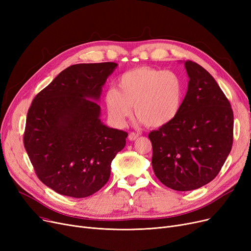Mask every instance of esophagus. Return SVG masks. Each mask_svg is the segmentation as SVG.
I'll return each instance as SVG.
<instances>
[{"label": "esophagus", "mask_w": 251, "mask_h": 251, "mask_svg": "<svg viewBox=\"0 0 251 251\" xmlns=\"http://www.w3.org/2000/svg\"><path fill=\"white\" fill-rule=\"evenodd\" d=\"M138 136H139V133H136V132H130V133H129L128 138H129V140L133 141V140L137 139V137H138Z\"/></svg>", "instance_id": "esophagus-1"}]
</instances>
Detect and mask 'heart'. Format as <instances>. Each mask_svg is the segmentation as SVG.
<instances>
[{
	"instance_id": "1",
	"label": "heart",
	"mask_w": 251,
	"mask_h": 251,
	"mask_svg": "<svg viewBox=\"0 0 251 251\" xmlns=\"http://www.w3.org/2000/svg\"><path fill=\"white\" fill-rule=\"evenodd\" d=\"M184 97V82L173 71L138 67L125 72L104 95L111 120L124 124L133 105L135 117L147 127H161L179 114Z\"/></svg>"
}]
</instances>
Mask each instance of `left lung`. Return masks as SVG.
<instances>
[{"label": "left lung", "instance_id": "obj_1", "mask_svg": "<svg viewBox=\"0 0 251 251\" xmlns=\"http://www.w3.org/2000/svg\"><path fill=\"white\" fill-rule=\"evenodd\" d=\"M188 90L172 122L149 134L153 172L177 191L200 188L214 180L233 144L234 116L214 77L187 60Z\"/></svg>", "mask_w": 251, "mask_h": 251}]
</instances>
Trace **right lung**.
<instances>
[{
  "mask_svg": "<svg viewBox=\"0 0 251 251\" xmlns=\"http://www.w3.org/2000/svg\"><path fill=\"white\" fill-rule=\"evenodd\" d=\"M117 64H76L63 70L33 99L24 148L35 174L59 194L83 199L108 182L111 164L128 133L100 120L97 101Z\"/></svg>",
  "mask_w": 251,
  "mask_h": 251,
  "instance_id": "right-lung-1",
  "label": "right lung"
}]
</instances>
